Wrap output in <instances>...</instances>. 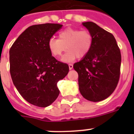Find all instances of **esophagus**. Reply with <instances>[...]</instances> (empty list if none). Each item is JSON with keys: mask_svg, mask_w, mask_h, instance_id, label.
<instances>
[{"mask_svg": "<svg viewBox=\"0 0 134 134\" xmlns=\"http://www.w3.org/2000/svg\"><path fill=\"white\" fill-rule=\"evenodd\" d=\"M68 66H69L70 70H72L73 68V65L72 64H68Z\"/></svg>", "mask_w": 134, "mask_h": 134, "instance_id": "1", "label": "esophagus"}]
</instances>
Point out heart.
<instances>
[{"label":"heart","mask_w":134,"mask_h":134,"mask_svg":"<svg viewBox=\"0 0 134 134\" xmlns=\"http://www.w3.org/2000/svg\"><path fill=\"white\" fill-rule=\"evenodd\" d=\"M93 44V36L87 30L67 28L58 34V39L54 37L48 41V48L54 56H60L65 50L68 52L62 61L72 62L77 57L82 58L89 53Z\"/></svg>","instance_id":"b5f03b06"}]
</instances>
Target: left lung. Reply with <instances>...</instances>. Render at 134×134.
Listing matches in <instances>:
<instances>
[{"mask_svg":"<svg viewBox=\"0 0 134 134\" xmlns=\"http://www.w3.org/2000/svg\"><path fill=\"white\" fill-rule=\"evenodd\" d=\"M93 36L91 51L73 67L79 74V91L85 99L98 102L109 97L120 76V49L111 33L93 22L82 23Z\"/></svg>","mask_w":134,"mask_h":134,"instance_id":"8db88e82","label":"left lung"}]
</instances>
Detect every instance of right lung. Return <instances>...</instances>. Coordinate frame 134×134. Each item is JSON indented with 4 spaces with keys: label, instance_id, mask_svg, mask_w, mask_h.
<instances>
[{
    "label": "right lung",
    "instance_id": "right-lung-1",
    "mask_svg": "<svg viewBox=\"0 0 134 134\" xmlns=\"http://www.w3.org/2000/svg\"><path fill=\"white\" fill-rule=\"evenodd\" d=\"M62 25L45 23L29 27L9 51L10 73L19 93L32 105L46 107L60 94L57 83L68 73L67 64L58 61L48 41Z\"/></svg>",
    "mask_w": 134,
    "mask_h": 134
}]
</instances>
